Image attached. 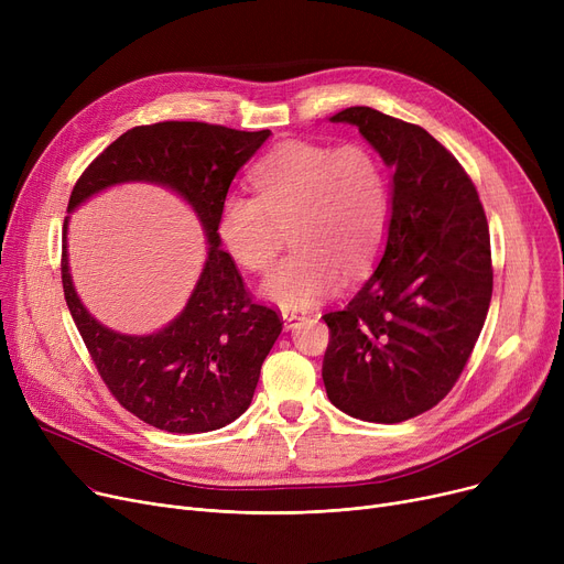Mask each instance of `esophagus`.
Returning <instances> with one entry per match:
<instances>
[{
  "instance_id": "34e87169",
  "label": "esophagus",
  "mask_w": 564,
  "mask_h": 564,
  "mask_svg": "<svg viewBox=\"0 0 564 564\" xmlns=\"http://www.w3.org/2000/svg\"><path fill=\"white\" fill-rule=\"evenodd\" d=\"M300 319H302V313H297V311H283V327L285 329H292Z\"/></svg>"
}]
</instances>
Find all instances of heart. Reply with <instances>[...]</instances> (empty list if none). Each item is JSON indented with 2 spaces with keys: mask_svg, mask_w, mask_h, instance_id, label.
I'll return each mask as SVG.
<instances>
[{
  "mask_svg": "<svg viewBox=\"0 0 564 564\" xmlns=\"http://www.w3.org/2000/svg\"><path fill=\"white\" fill-rule=\"evenodd\" d=\"M256 196L228 192L217 213L224 251L249 272L270 267L281 249L279 226L297 247L262 283L285 311H304L334 294L345 276L361 279L377 262L391 228V183L364 143L288 141L262 158Z\"/></svg>",
  "mask_w": 564,
  "mask_h": 564,
  "instance_id": "1",
  "label": "heart"
}]
</instances>
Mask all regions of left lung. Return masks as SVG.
<instances>
[{"mask_svg":"<svg viewBox=\"0 0 564 564\" xmlns=\"http://www.w3.org/2000/svg\"><path fill=\"white\" fill-rule=\"evenodd\" d=\"M357 126L393 169V213L377 270L343 311L322 315L334 406L368 423H402L451 393L487 319L494 270L485 207L468 173L427 130L372 107Z\"/></svg>","mask_w":564,"mask_h":564,"instance_id":"1","label":"left lung"}]
</instances>
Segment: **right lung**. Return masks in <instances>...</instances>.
I'll use <instances>...</instances> for the list:
<instances>
[{
    "label": "right lung",
    "instance_id": "right-lung-1",
    "mask_svg": "<svg viewBox=\"0 0 564 564\" xmlns=\"http://www.w3.org/2000/svg\"><path fill=\"white\" fill-rule=\"evenodd\" d=\"M270 134L198 121L139 126L109 143L73 187L68 213L113 185L169 187L192 205L210 245L183 313L155 334L128 336L105 327L79 302L68 270V217L64 221L62 281L79 336L109 393L158 430L198 434L240 419L283 329L274 308L251 300L217 237L221 198Z\"/></svg>",
    "mask_w": 564,
    "mask_h": 564
}]
</instances>
